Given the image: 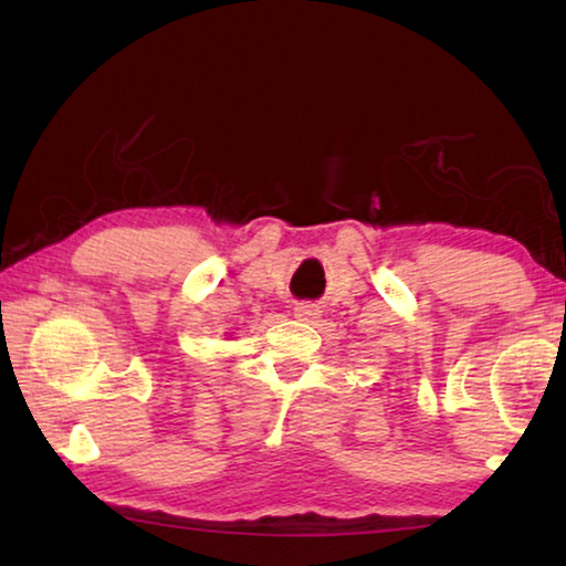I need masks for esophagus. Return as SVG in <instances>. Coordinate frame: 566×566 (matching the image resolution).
Wrapping results in <instances>:
<instances>
[{"instance_id":"esophagus-1","label":"esophagus","mask_w":566,"mask_h":566,"mask_svg":"<svg viewBox=\"0 0 566 566\" xmlns=\"http://www.w3.org/2000/svg\"><path fill=\"white\" fill-rule=\"evenodd\" d=\"M294 314L300 319H314V317H317V310H314V304H296Z\"/></svg>"}]
</instances>
